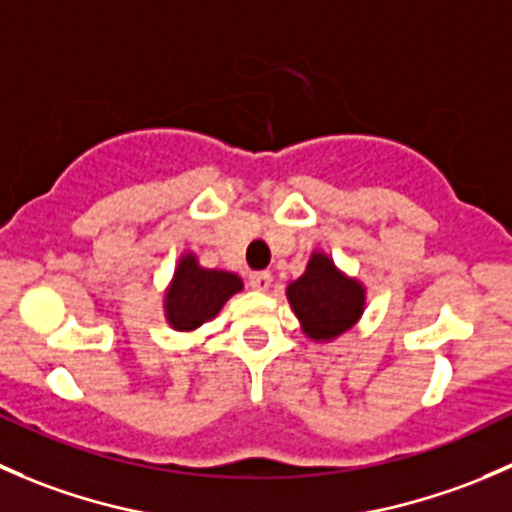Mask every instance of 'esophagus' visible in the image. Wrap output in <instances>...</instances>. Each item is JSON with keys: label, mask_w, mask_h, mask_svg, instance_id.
<instances>
[{"label": "esophagus", "mask_w": 512, "mask_h": 512, "mask_svg": "<svg viewBox=\"0 0 512 512\" xmlns=\"http://www.w3.org/2000/svg\"><path fill=\"white\" fill-rule=\"evenodd\" d=\"M247 282H250V287L257 289V292H267L272 285V275L270 272H252V275L247 277Z\"/></svg>", "instance_id": "34e87169"}]
</instances>
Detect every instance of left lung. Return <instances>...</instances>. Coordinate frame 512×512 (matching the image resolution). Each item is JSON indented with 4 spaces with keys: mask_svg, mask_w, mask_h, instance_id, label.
<instances>
[{
    "mask_svg": "<svg viewBox=\"0 0 512 512\" xmlns=\"http://www.w3.org/2000/svg\"><path fill=\"white\" fill-rule=\"evenodd\" d=\"M287 299L309 339L332 342L359 322L366 289L359 280L339 272L332 257L312 252L304 275L289 282Z\"/></svg>",
    "mask_w": 512,
    "mask_h": 512,
    "instance_id": "left-lung-1",
    "label": "left lung"
}]
</instances>
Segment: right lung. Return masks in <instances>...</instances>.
I'll return each instance as SVG.
<instances>
[{
    "label": "right lung",
    "instance_id": "1",
    "mask_svg": "<svg viewBox=\"0 0 512 512\" xmlns=\"http://www.w3.org/2000/svg\"><path fill=\"white\" fill-rule=\"evenodd\" d=\"M242 289V280L225 270H205L193 252L180 257L165 292V319L175 332H193L218 317L223 304Z\"/></svg>",
    "mask_w": 512,
    "mask_h": 512
}]
</instances>
